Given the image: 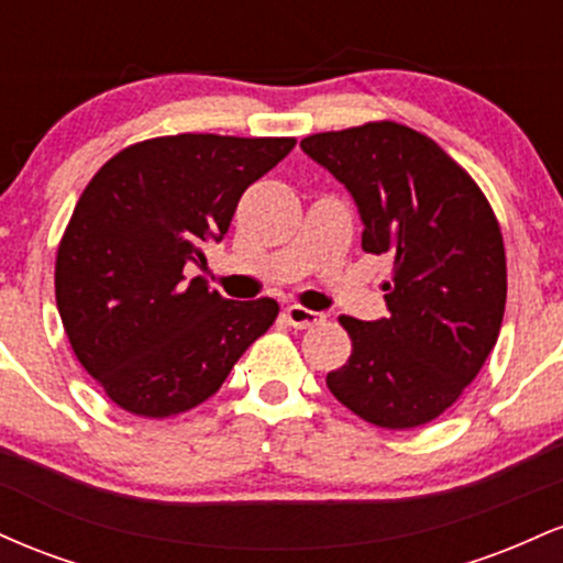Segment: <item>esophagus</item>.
Returning a JSON list of instances; mask_svg holds the SVG:
<instances>
[{
  "instance_id": "esophagus-1",
  "label": "esophagus",
  "mask_w": 563,
  "mask_h": 563,
  "mask_svg": "<svg viewBox=\"0 0 563 563\" xmlns=\"http://www.w3.org/2000/svg\"><path fill=\"white\" fill-rule=\"evenodd\" d=\"M286 320H288V325H294V328H312V325H318V322L325 320V314L312 312V309H303V307H299V303H290V307H286Z\"/></svg>"
}]
</instances>
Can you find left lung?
Segmentation results:
<instances>
[{
    "mask_svg": "<svg viewBox=\"0 0 563 563\" xmlns=\"http://www.w3.org/2000/svg\"><path fill=\"white\" fill-rule=\"evenodd\" d=\"M301 151L363 219V249L389 254V314L341 318L352 357L328 373L341 405L380 429H416L461 397L506 312V251L487 198L434 140L394 121L322 132Z\"/></svg>",
    "mask_w": 563,
    "mask_h": 563,
    "instance_id": "left-lung-1",
    "label": "left lung"
}]
</instances>
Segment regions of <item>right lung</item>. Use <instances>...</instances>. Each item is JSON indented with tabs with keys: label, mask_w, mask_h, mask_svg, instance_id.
Returning a JSON list of instances; mask_svg holds the SVG:
<instances>
[{
	"label": "right lung",
	"mask_w": 563,
	"mask_h": 563,
	"mask_svg": "<svg viewBox=\"0 0 563 563\" xmlns=\"http://www.w3.org/2000/svg\"><path fill=\"white\" fill-rule=\"evenodd\" d=\"M290 137L177 134L113 156L81 192L57 249L55 299L84 371L124 410L169 418L219 391L273 325L275 299L230 301L187 264L228 235L245 187Z\"/></svg>",
	"instance_id": "add662e5"
}]
</instances>
